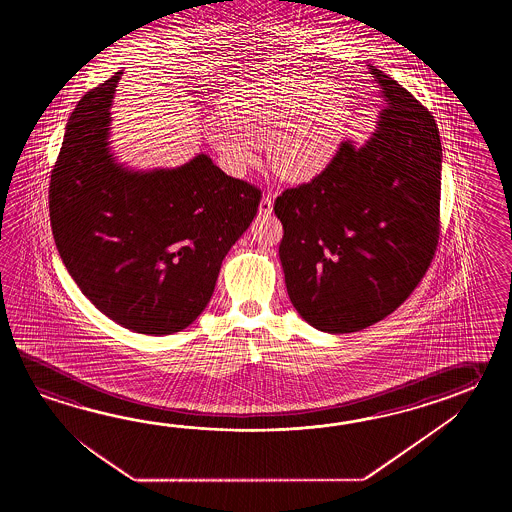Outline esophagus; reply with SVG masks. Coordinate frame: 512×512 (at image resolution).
<instances>
[{"label": "esophagus", "mask_w": 512, "mask_h": 512, "mask_svg": "<svg viewBox=\"0 0 512 512\" xmlns=\"http://www.w3.org/2000/svg\"><path fill=\"white\" fill-rule=\"evenodd\" d=\"M272 201H274V194H272V192H265L263 197H261L260 214H263V216H269V214H271Z\"/></svg>", "instance_id": "obj_1"}]
</instances>
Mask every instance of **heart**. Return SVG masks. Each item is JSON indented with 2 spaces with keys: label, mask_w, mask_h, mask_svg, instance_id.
<instances>
[{
  "label": "heart",
  "mask_w": 512,
  "mask_h": 512,
  "mask_svg": "<svg viewBox=\"0 0 512 512\" xmlns=\"http://www.w3.org/2000/svg\"><path fill=\"white\" fill-rule=\"evenodd\" d=\"M348 98L338 87L293 78L223 98L221 117L207 120V139L236 174L260 163L269 144L272 168L289 181H309L333 161L348 126Z\"/></svg>",
  "instance_id": "b5f03b06"
}]
</instances>
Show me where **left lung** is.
Here are the masks:
<instances>
[{
    "instance_id": "left-lung-1",
    "label": "left lung",
    "mask_w": 512,
    "mask_h": 512,
    "mask_svg": "<svg viewBox=\"0 0 512 512\" xmlns=\"http://www.w3.org/2000/svg\"><path fill=\"white\" fill-rule=\"evenodd\" d=\"M386 106L364 146L274 201L287 293L307 324L355 333L414 293L439 243L441 141L417 98L370 66Z\"/></svg>"
}]
</instances>
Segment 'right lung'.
I'll use <instances>...</instances> for the list:
<instances>
[{
    "instance_id": "1",
    "label": "right lung",
    "mask_w": 512,
    "mask_h": 512,
    "mask_svg": "<svg viewBox=\"0 0 512 512\" xmlns=\"http://www.w3.org/2000/svg\"><path fill=\"white\" fill-rule=\"evenodd\" d=\"M120 73L71 113L49 183L56 249L91 304L126 329L172 335L210 302L221 261L258 212V186L201 153L174 170H124L108 150Z\"/></svg>"
}]
</instances>
